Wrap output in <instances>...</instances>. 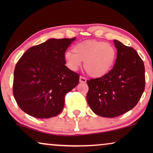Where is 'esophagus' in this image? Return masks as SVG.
Masks as SVG:
<instances>
[{"label": "esophagus", "mask_w": 153, "mask_h": 153, "mask_svg": "<svg viewBox=\"0 0 153 153\" xmlns=\"http://www.w3.org/2000/svg\"><path fill=\"white\" fill-rule=\"evenodd\" d=\"M79 81L81 83H85V82H86V79H85V77L81 76L80 77H79Z\"/></svg>", "instance_id": "esophagus-1"}]
</instances>
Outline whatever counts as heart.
I'll return each mask as SVG.
<instances>
[{
	"mask_svg": "<svg viewBox=\"0 0 153 153\" xmlns=\"http://www.w3.org/2000/svg\"><path fill=\"white\" fill-rule=\"evenodd\" d=\"M116 58L114 46L105 42L88 39L76 44L73 51L64 54V60L71 70L76 71L83 62V68L88 74L94 78H99L109 72Z\"/></svg>",
	"mask_w": 153,
	"mask_h": 153,
	"instance_id": "b5f03b06",
	"label": "heart"
}]
</instances>
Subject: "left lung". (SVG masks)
Wrapping results in <instances>:
<instances>
[{
	"label": "left lung",
	"mask_w": 153,
	"mask_h": 153,
	"mask_svg": "<svg viewBox=\"0 0 153 153\" xmlns=\"http://www.w3.org/2000/svg\"><path fill=\"white\" fill-rule=\"evenodd\" d=\"M117 58L107 74L87 81V102L98 116L115 118L133 108L145 89V68L136 50L114 39Z\"/></svg>",
	"instance_id": "8db88e82"
}]
</instances>
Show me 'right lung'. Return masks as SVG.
<instances>
[{"mask_svg":"<svg viewBox=\"0 0 153 153\" xmlns=\"http://www.w3.org/2000/svg\"><path fill=\"white\" fill-rule=\"evenodd\" d=\"M76 37L49 39L29 48L16 63L13 95L21 109L37 118L56 116L79 75L65 65L64 54Z\"/></svg>","mask_w":153,"mask_h":153,"instance_id":"1","label":"right lung"}]
</instances>
